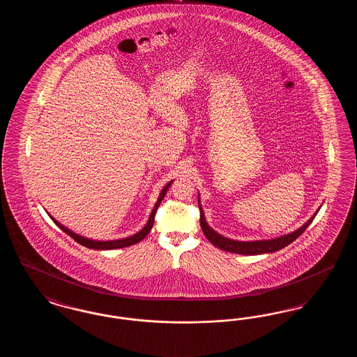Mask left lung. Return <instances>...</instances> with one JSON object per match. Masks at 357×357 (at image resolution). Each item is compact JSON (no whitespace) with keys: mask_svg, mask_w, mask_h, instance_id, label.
Wrapping results in <instances>:
<instances>
[{"mask_svg":"<svg viewBox=\"0 0 357 357\" xmlns=\"http://www.w3.org/2000/svg\"><path fill=\"white\" fill-rule=\"evenodd\" d=\"M199 204V199H198ZM199 211H201V227L204 231L206 238L217 248H220L225 252H230V253H236V255H264V253H274L277 250L284 249L285 246H288L289 243H291L293 241H296L306 230V227L312 223L316 217L314 215L304 223L300 229H297L296 231L282 236V237L274 238V239H265V241H250V242H242V241H234L230 238L223 237L221 234H218L217 231H214L206 222L204 218V210L202 206L199 204Z\"/></svg>","mask_w":357,"mask_h":357,"instance_id":"obj_1","label":"left lung"}]
</instances>
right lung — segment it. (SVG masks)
<instances>
[{"label": "right lung", "mask_w": 357, "mask_h": 357, "mask_svg": "<svg viewBox=\"0 0 357 357\" xmlns=\"http://www.w3.org/2000/svg\"><path fill=\"white\" fill-rule=\"evenodd\" d=\"M171 183H172V181L169 182L166 186L163 187V190L160 191V195H159V198H158L156 204L153 206V211H151V215H150L149 221L146 223V226H144L140 231H137L136 234L131 236V237L123 238V239H115V241H95V239L82 237V236H79V234H76V233L70 231V230L67 229L64 225H61L60 222L56 221L53 217H51L52 221L54 222V223H56V225H57V226H59L64 233H67L69 237L73 238L77 243L83 245V246L88 248V249H95V250H112V249L127 248V246H131V245H135L137 242H140L143 238H146V236L151 231V229H153V221H155L156 210H158L159 204L162 202V199L165 198L166 192L169 191V187H170Z\"/></svg>", "instance_id": "right-lung-1"}]
</instances>
